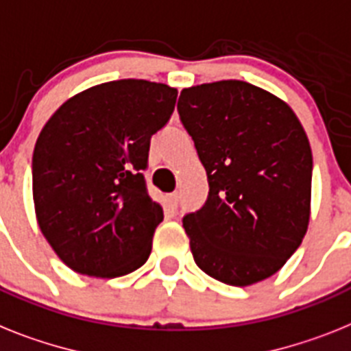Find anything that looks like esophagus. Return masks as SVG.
<instances>
[{
	"label": "esophagus",
	"mask_w": 351,
	"mask_h": 351,
	"mask_svg": "<svg viewBox=\"0 0 351 351\" xmlns=\"http://www.w3.org/2000/svg\"><path fill=\"white\" fill-rule=\"evenodd\" d=\"M167 207L175 210L178 207V193H171L167 194Z\"/></svg>",
	"instance_id": "1"
}]
</instances>
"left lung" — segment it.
Wrapping results in <instances>:
<instances>
[{
	"label": "left lung",
	"mask_w": 351,
	"mask_h": 351,
	"mask_svg": "<svg viewBox=\"0 0 351 351\" xmlns=\"http://www.w3.org/2000/svg\"><path fill=\"white\" fill-rule=\"evenodd\" d=\"M178 114L210 187L205 205L184 217L194 262L223 284L266 280L298 250L311 219L302 123L284 99L241 80L184 89Z\"/></svg>",
	"instance_id": "left-lung-1"
}]
</instances>
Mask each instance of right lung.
<instances>
[{
	"label": "right lung",
	"mask_w": 351,
	"mask_h": 351,
	"mask_svg": "<svg viewBox=\"0 0 351 351\" xmlns=\"http://www.w3.org/2000/svg\"><path fill=\"white\" fill-rule=\"evenodd\" d=\"M176 96L157 82H107L62 103L40 130L32 158L35 216L76 273L116 278L148 261L164 212L143 169Z\"/></svg>",
	"instance_id": "1"
}]
</instances>
